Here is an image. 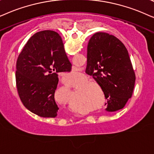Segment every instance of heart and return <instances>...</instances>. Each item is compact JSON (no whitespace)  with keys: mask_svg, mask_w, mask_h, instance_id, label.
Masks as SVG:
<instances>
[{"mask_svg":"<svg viewBox=\"0 0 154 154\" xmlns=\"http://www.w3.org/2000/svg\"><path fill=\"white\" fill-rule=\"evenodd\" d=\"M82 74L81 73H79V72H77V71H74L73 72H72L71 73V75H70V77H72V78H73V79H80L81 78V77H82ZM65 85H66V87H72V86L73 85V84L72 83V82H70V83H65ZM91 85V83L90 82H88V83H87L85 85V86H90ZM87 91H89V89H87Z\"/></svg>","mask_w":154,"mask_h":154,"instance_id":"1","label":"heart"}]
</instances>
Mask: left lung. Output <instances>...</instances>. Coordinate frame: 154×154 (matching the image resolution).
I'll return each instance as SVG.
<instances>
[{
	"instance_id": "left-lung-1",
	"label": "left lung",
	"mask_w": 154,
	"mask_h": 154,
	"mask_svg": "<svg viewBox=\"0 0 154 154\" xmlns=\"http://www.w3.org/2000/svg\"><path fill=\"white\" fill-rule=\"evenodd\" d=\"M87 69L103 90L106 111L123 108L132 97L136 79L125 45L108 33L94 34L88 43Z\"/></svg>"
}]
</instances>
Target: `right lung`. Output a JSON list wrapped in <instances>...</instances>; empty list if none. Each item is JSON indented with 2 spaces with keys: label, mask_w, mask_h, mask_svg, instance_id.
Instances as JSON below:
<instances>
[{
  "label": "right lung",
  "mask_w": 154,
  "mask_h": 154,
  "mask_svg": "<svg viewBox=\"0 0 154 154\" xmlns=\"http://www.w3.org/2000/svg\"><path fill=\"white\" fill-rule=\"evenodd\" d=\"M58 33L45 30L31 37L20 53L16 65V85L23 105L43 118H56L59 108L54 94L58 73L71 70Z\"/></svg>",
  "instance_id": "obj_1"
}]
</instances>
